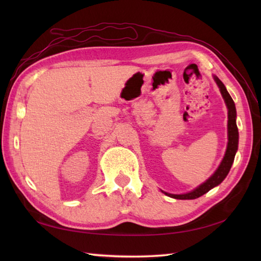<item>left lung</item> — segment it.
<instances>
[{"mask_svg": "<svg viewBox=\"0 0 261 261\" xmlns=\"http://www.w3.org/2000/svg\"><path fill=\"white\" fill-rule=\"evenodd\" d=\"M214 81L216 82V84H218L220 92L224 98L226 108H228V147H226L224 157L222 159V162H221L219 168L215 170V173L211 176L206 181H204L202 185L196 187L195 190L192 192H188L186 194H169V193L164 192L167 196H170L176 199H194L202 196L205 193H207L210 190H212L213 187L218 186L223 181L226 175L229 174L232 164H233L236 152L238 150V142H239V132H238V126L236 122V118H237L236 105H234L233 99H232V97L230 96V94L228 93V91H226L223 83L221 82L216 76H214Z\"/></svg>", "mask_w": 261, "mask_h": 261, "instance_id": "left-lung-1", "label": "left lung"}]
</instances>
